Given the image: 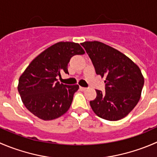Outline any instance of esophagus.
<instances>
[{"label":"esophagus","instance_id":"obj_1","mask_svg":"<svg viewBox=\"0 0 157 157\" xmlns=\"http://www.w3.org/2000/svg\"><path fill=\"white\" fill-rule=\"evenodd\" d=\"M80 90H86V87H83V86H80Z\"/></svg>","mask_w":157,"mask_h":157}]
</instances>
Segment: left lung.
Wrapping results in <instances>:
<instances>
[{
    "mask_svg": "<svg viewBox=\"0 0 157 157\" xmlns=\"http://www.w3.org/2000/svg\"><path fill=\"white\" fill-rule=\"evenodd\" d=\"M90 58L96 74L105 80V92L96 90L97 97L90 101L100 118L119 121L136 106L140 98L144 78L139 67L119 51L99 41L81 44Z\"/></svg>",
    "mask_w": 157,
    "mask_h": 157,
    "instance_id": "1",
    "label": "left lung"
}]
</instances>
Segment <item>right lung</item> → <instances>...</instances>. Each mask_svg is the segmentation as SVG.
I'll list each match as a JSON object with an SVG mask.
<instances>
[{"mask_svg": "<svg viewBox=\"0 0 157 157\" xmlns=\"http://www.w3.org/2000/svg\"><path fill=\"white\" fill-rule=\"evenodd\" d=\"M84 51L79 44L59 42L33 59L20 77L18 92L23 103L34 116L44 121L58 118L69 109L78 85H66L57 77L69 74L68 63Z\"/></svg>", "mask_w": 157, "mask_h": 157, "instance_id": "add662e5", "label": "right lung"}]
</instances>
